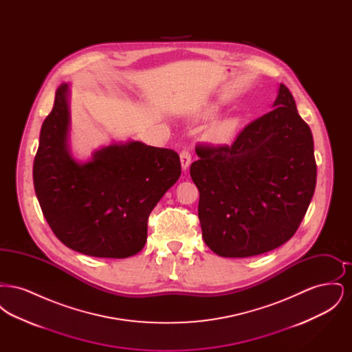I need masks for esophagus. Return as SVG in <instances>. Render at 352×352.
Returning a JSON list of instances; mask_svg holds the SVG:
<instances>
[{
	"label": "esophagus",
	"instance_id": "34e87169",
	"mask_svg": "<svg viewBox=\"0 0 352 352\" xmlns=\"http://www.w3.org/2000/svg\"><path fill=\"white\" fill-rule=\"evenodd\" d=\"M181 165H182V170L184 171H187L188 168H190V165H191V153L187 151V149H184V151H181Z\"/></svg>",
	"mask_w": 352,
	"mask_h": 352
}]
</instances>
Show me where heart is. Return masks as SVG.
<instances>
[{"instance_id": "obj_1", "label": "heart", "mask_w": 352, "mask_h": 352, "mask_svg": "<svg viewBox=\"0 0 352 352\" xmlns=\"http://www.w3.org/2000/svg\"><path fill=\"white\" fill-rule=\"evenodd\" d=\"M239 128V118H227L220 120L212 128V135L217 140H227L231 138Z\"/></svg>"}]
</instances>
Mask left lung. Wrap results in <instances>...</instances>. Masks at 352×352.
<instances>
[{"label":"left lung","mask_w":352,"mask_h":352,"mask_svg":"<svg viewBox=\"0 0 352 352\" xmlns=\"http://www.w3.org/2000/svg\"><path fill=\"white\" fill-rule=\"evenodd\" d=\"M190 175L199 190L203 240L221 257H251L286 243L301 224L317 182L314 141L290 91L231 146H198Z\"/></svg>","instance_id":"obj_1"}]
</instances>
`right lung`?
<instances>
[{
	"mask_svg": "<svg viewBox=\"0 0 352 352\" xmlns=\"http://www.w3.org/2000/svg\"><path fill=\"white\" fill-rule=\"evenodd\" d=\"M69 84L55 92L34 160V188L55 236L72 251L125 258L146 243L148 218L181 175L171 149L128 140L101 146L87 161L69 146Z\"/></svg>",
	"mask_w": 352,
	"mask_h": 352,
	"instance_id": "obj_1",
	"label": "right lung"
}]
</instances>
